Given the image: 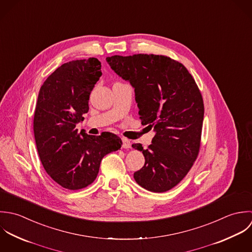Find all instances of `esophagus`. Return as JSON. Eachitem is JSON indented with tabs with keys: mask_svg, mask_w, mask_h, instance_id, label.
I'll return each mask as SVG.
<instances>
[{
	"mask_svg": "<svg viewBox=\"0 0 252 252\" xmlns=\"http://www.w3.org/2000/svg\"><path fill=\"white\" fill-rule=\"evenodd\" d=\"M122 141H123V147H124L125 149H128V148L131 147V143H130V141H129L128 139L123 137V138H122Z\"/></svg>",
	"mask_w": 252,
	"mask_h": 252,
	"instance_id": "esophagus-1",
	"label": "esophagus"
}]
</instances>
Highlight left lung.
I'll use <instances>...</instances> for the list:
<instances>
[{
  "label": "left lung",
  "instance_id": "obj_1",
  "mask_svg": "<svg viewBox=\"0 0 252 252\" xmlns=\"http://www.w3.org/2000/svg\"><path fill=\"white\" fill-rule=\"evenodd\" d=\"M106 60L130 83L141 123L156 133L148 149L132 144L145 158L133 177L148 191L166 192L186 176L198 157L204 114L201 92L185 66L164 55H114Z\"/></svg>",
  "mask_w": 252,
  "mask_h": 252
}]
</instances>
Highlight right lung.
<instances>
[{
  "label": "right lung",
  "instance_id": "obj_1",
  "mask_svg": "<svg viewBox=\"0 0 252 252\" xmlns=\"http://www.w3.org/2000/svg\"><path fill=\"white\" fill-rule=\"evenodd\" d=\"M97 58L62 64L41 87L34 115V135L47 173L61 187L79 190L92 184L104 156L122 147L112 132L78 133L76 125L89 112V100L102 75Z\"/></svg>",
  "mask_w": 252,
  "mask_h": 252
}]
</instances>
